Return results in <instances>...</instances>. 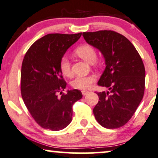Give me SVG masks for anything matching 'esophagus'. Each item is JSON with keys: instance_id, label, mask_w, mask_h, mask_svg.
<instances>
[{"instance_id": "34e87169", "label": "esophagus", "mask_w": 158, "mask_h": 158, "mask_svg": "<svg viewBox=\"0 0 158 158\" xmlns=\"http://www.w3.org/2000/svg\"><path fill=\"white\" fill-rule=\"evenodd\" d=\"M81 93H82V95H83V96H85V95H86L89 93V92L88 91H85V90H83V91H81Z\"/></svg>"}]
</instances>
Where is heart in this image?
<instances>
[{
  "instance_id": "b5f03b06",
  "label": "heart",
  "mask_w": 158,
  "mask_h": 158,
  "mask_svg": "<svg viewBox=\"0 0 158 158\" xmlns=\"http://www.w3.org/2000/svg\"><path fill=\"white\" fill-rule=\"evenodd\" d=\"M75 53L81 59L90 64H93L97 59L96 49L89 44H84L75 49ZM59 68L64 76L69 77L72 75V65L67 56H63L59 62ZM97 77L94 74L87 76H77L71 83V85L76 89L85 90L91 87L92 84L96 81Z\"/></svg>"
}]
</instances>
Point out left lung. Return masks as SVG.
<instances>
[{"label":"left lung","instance_id":"1","mask_svg":"<svg viewBox=\"0 0 158 158\" xmlns=\"http://www.w3.org/2000/svg\"><path fill=\"white\" fill-rule=\"evenodd\" d=\"M89 44L102 52L106 68L98 85L110 92H97L95 119L108 129L121 127L132 118L143 98L145 69L143 60L125 36L111 30L84 32Z\"/></svg>","mask_w":158,"mask_h":158}]
</instances>
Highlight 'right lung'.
Here are the masks:
<instances>
[{"instance_id":"right-lung-1","label":"right lung","mask_w":158,"mask_h":158,"mask_svg":"<svg viewBox=\"0 0 158 158\" xmlns=\"http://www.w3.org/2000/svg\"><path fill=\"white\" fill-rule=\"evenodd\" d=\"M81 35V33L47 34L35 41L23 58L21 96L31 117L42 128L52 131L65 128L72 122L73 104L81 99L78 89L57 95L66 86L60 71V60Z\"/></svg>"}]
</instances>
